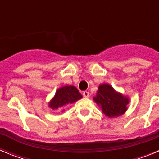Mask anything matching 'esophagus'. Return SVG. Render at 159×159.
Masks as SVG:
<instances>
[{
  "instance_id": "1",
  "label": "esophagus",
  "mask_w": 159,
  "mask_h": 159,
  "mask_svg": "<svg viewBox=\"0 0 159 159\" xmlns=\"http://www.w3.org/2000/svg\"><path fill=\"white\" fill-rule=\"evenodd\" d=\"M83 95H84V97H85V98H88V97H89V92H87V91H84V92H83Z\"/></svg>"
}]
</instances>
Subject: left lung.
Masks as SVG:
<instances>
[{
    "label": "left lung",
    "instance_id": "obj_1",
    "mask_svg": "<svg viewBox=\"0 0 159 159\" xmlns=\"http://www.w3.org/2000/svg\"><path fill=\"white\" fill-rule=\"evenodd\" d=\"M93 100L102 108V111L109 118L118 117L126 112L129 103L128 97L117 92L107 84H101Z\"/></svg>",
    "mask_w": 159,
    "mask_h": 159
}]
</instances>
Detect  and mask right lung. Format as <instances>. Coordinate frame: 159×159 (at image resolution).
Instances as JSON below:
<instances>
[{
	"label": "right lung",
	"instance_id": "add662e5",
	"mask_svg": "<svg viewBox=\"0 0 159 159\" xmlns=\"http://www.w3.org/2000/svg\"><path fill=\"white\" fill-rule=\"evenodd\" d=\"M82 97V95L75 87L67 85L57 89L55 96L48 103V106L52 110H56L60 107H63L67 104L73 103L75 101L80 99Z\"/></svg>",
	"mask_w": 159,
	"mask_h": 159
}]
</instances>
